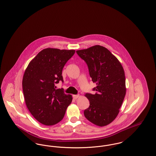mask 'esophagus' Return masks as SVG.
<instances>
[{
    "mask_svg": "<svg viewBox=\"0 0 156 156\" xmlns=\"http://www.w3.org/2000/svg\"><path fill=\"white\" fill-rule=\"evenodd\" d=\"M73 97L74 99H77L78 97H80V95H73Z\"/></svg>",
    "mask_w": 156,
    "mask_h": 156,
    "instance_id": "esophagus-1",
    "label": "esophagus"
}]
</instances>
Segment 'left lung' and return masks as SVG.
I'll return each instance as SVG.
<instances>
[{
  "mask_svg": "<svg viewBox=\"0 0 156 156\" xmlns=\"http://www.w3.org/2000/svg\"><path fill=\"white\" fill-rule=\"evenodd\" d=\"M76 52L87 64L89 75L97 87L95 94L86 93L89 106L84 116L99 126L116 118L126 95L125 72L119 60L105 47L97 45Z\"/></svg>",
  "mask_w": 156,
  "mask_h": 156,
  "instance_id": "1",
  "label": "left lung"
}]
</instances>
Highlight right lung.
<instances>
[{"label":"right lung","mask_w":156,"mask_h":156,"mask_svg":"<svg viewBox=\"0 0 156 156\" xmlns=\"http://www.w3.org/2000/svg\"><path fill=\"white\" fill-rule=\"evenodd\" d=\"M73 50L45 48L30 61L23 78V94L31 115L41 123L52 126L63 119L73 98L55 84L63 82L62 69Z\"/></svg>","instance_id":"add662e5"}]
</instances>
